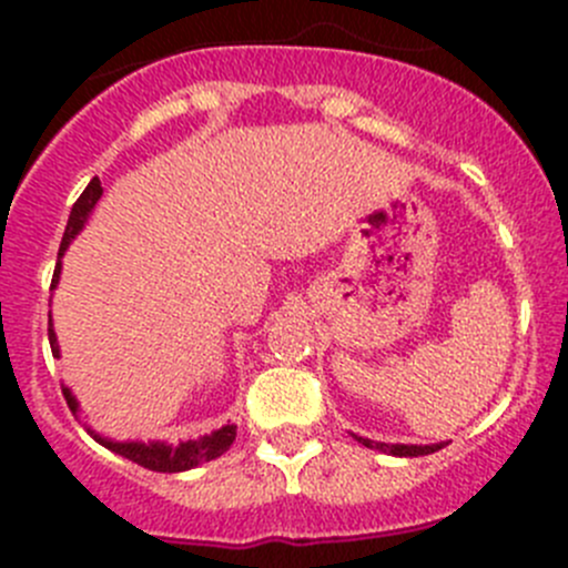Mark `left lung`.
<instances>
[{
  "mask_svg": "<svg viewBox=\"0 0 568 568\" xmlns=\"http://www.w3.org/2000/svg\"><path fill=\"white\" fill-rule=\"evenodd\" d=\"M354 439H357L359 445H365V448L371 450H379V454H387V456H404V459H412V456H428V454H437V450H443L448 443H432V445H404V443H374V439L368 437H357V434H352Z\"/></svg>",
  "mask_w": 568,
  "mask_h": 568,
  "instance_id": "left-lung-1",
  "label": "left lung"
}]
</instances>
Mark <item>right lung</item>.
<instances>
[{
	"instance_id": "obj_1",
	"label": "right lung",
	"mask_w": 568,
	"mask_h": 568,
	"mask_svg": "<svg viewBox=\"0 0 568 568\" xmlns=\"http://www.w3.org/2000/svg\"><path fill=\"white\" fill-rule=\"evenodd\" d=\"M101 194H104L101 181L99 178H93V181L88 183V189L82 192V197L73 203L71 216H68V225H65V236H62L60 252H57V268H54V280H51V291H54L57 283H60L62 255H65V250L71 247L73 239L82 233V227L88 225V216L93 214V209H95V203L101 200ZM49 343H51V354H54V357H60V343H57V332H54V324H51V313H49ZM62 395H65L71 412H79V400H77V395L71 393V387L62 385ZM84 428H88L90 437H93L99 445H104L106 450H112V454L123 456V459L140 464V467L153 469V473H186V469L200 467V464L220 459V456L231 448L233 439H236V423H227V426L216 428V432L203 434V437H197V439H186V443H178V445L164 443V439H151V443H142V439H125V443H120V439L104 437V434L93 432L90 426H84Z\"/></svg>"
}]
</instances>
